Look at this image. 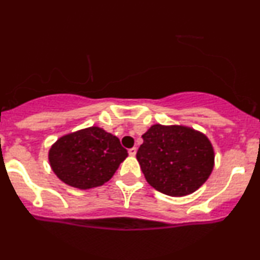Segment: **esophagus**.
Listing matches in <instances>:
<instances>
[{
  "label": "esophagus",
  "instance_id": "esophagus-1",
  "mask_svg": "<svg viewBox=\"0 0 260 260\" xmlns=\"http://www.w3.org/2000/svg\"><path fill=\"white\" fill-rule=\"evenodd\" d=\"M128 154H129L131 156H136V154H137V148H131L129 150H128Z\"/></svg>",
  "mask_w": 260,
  "mask_h": 260
}]
</instances>
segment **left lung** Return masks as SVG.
<instances>
[{"label":"left lung","mask_w":260,"mask_h":260,"mask_svg":"<svg viewBox=\"0 0 260 260\" xmlns=\"http://www.w3.org/2000/svg\"><path fill=\"white\" fill-rule=\"evenodd\" d=\"M142 138L137 160L148 183L164 194H192L211 175L215 165L213 144L194 128L156 123Z\"/></svg>","instance_id":"8db88e82"}]
</instances>
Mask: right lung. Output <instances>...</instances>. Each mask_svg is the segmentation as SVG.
Segmentation results:
<instances>
[{
  "label": "right lung",
  "instance_id": "obj_1",
  "mask_svg": "<svg viewBox=\"0 0 260 260\" xmlns=\"http://www.w3.org/2000/svg\"><path fill=\"white\" fill-rule=\"evenodd\" d=\"M127 156L120 139L98 126L64 134L49 150V162L55 175L79 189L103 186Z\"/></svg>",
  "mask_w": 260,
  "mask_h": 260
}]
</instances>
